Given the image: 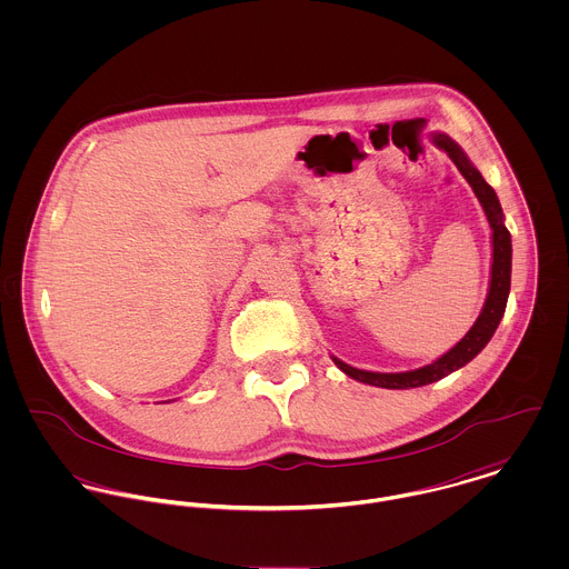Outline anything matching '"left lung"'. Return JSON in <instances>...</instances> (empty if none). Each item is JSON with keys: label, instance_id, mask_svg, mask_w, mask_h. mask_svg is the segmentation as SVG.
<instances>
[{"label": "left lung", "instance_id": "obj_1", "mask_svg": "<svg viewBox=\"0 0 569 569\" xmlns=\"http://www.w3.org/2000/svg\"><path fill=\"white\" fill-rule=\"evenodd\" d=\"M433 140L440 149H445L449 153V158L458 166V170L471 183L473 192L478 194V199H480V203L487 212L488 223L492 228V269H490V289H488L487 305H485L478 322L465 335V339H460L447 355H442L433 363L422 366L418 370L395 372V375L392 372H366V370L352 368V366L332 357L337 368L343 370L348 377H352L361 383H368V386H377V388H390V390L420 388V386L440 381L442 377L451 375L453 370L467 366L487 346L488 339L497 330V326L503 318L508 293H510L512 244H510V232L503 226V214H501L499 199H497L495 190L485 181V177L480 174V170L469 162L465 151L451 138L438 133Z\"/></svg>", "mask_w": 569, "mask_h": 569}]
</instances>
